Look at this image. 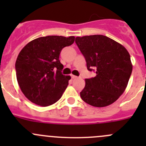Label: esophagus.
I'll list each match as a JSON object with an SVG mask.
<instances>
[{"mask_svg":"<svg viewBox=\"0 0 146 146\" xmlns=\"http://www.w3.org/2000/svg\"><path fill=\"white\" fill-rule=\"evenodd\" d=\"M71 78L73 79H76V78H78V76H74V75H71Z\"/></svg>","mask_w":146,"mask_h":146,"instance_id":"obj_1","label":"esophagus"}]
</instances>
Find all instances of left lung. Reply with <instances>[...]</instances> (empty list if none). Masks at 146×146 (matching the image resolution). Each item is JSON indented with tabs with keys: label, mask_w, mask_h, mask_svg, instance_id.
I'll return each instance as SVG.
<instances>
[{
	"label": "left lung",
	"mask_w": 146,
	"mask_h": 146,
	"mask_svg": "<svg viewBox=\"0 0 146 146\" xmlns=\"http://www.w3.org/2000/svg\"><path fill=\"white\" fill-rule=\"evenodd\" d=\"M76 43L81 51L90 71L96 76L85 79L80 92L85 102L96 107H104L119 99L127 87L131 75L130 54L116 41L96 35L77 36Z\"/></svg>",
	"instance_id": "1"
}]
</instances>
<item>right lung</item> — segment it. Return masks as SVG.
I'll list each match as a JSON object with an SVG mask.
<instances>
[{"label":"right lung","instance_id":"right-lung-1","mask_svg":"<svg viewBox=\"0 0 146 146\" xmlns=\"http://www.w3.org/2000/svg\"><path fill=\"white\" fill-rule=\"evenodd\" d=\"M75 36H46L31 41L17 56L15 63L18 85L32 102L47 107L56 102L68 85L70 76L61 73L59 61L63 48L73 44Z\"/></svg>","mask_w":146,"mask_h":146}]
</instances>
